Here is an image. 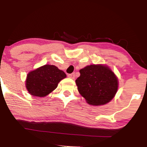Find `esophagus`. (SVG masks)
I'll return each mask as SVG.
<instances>
[{"mask_svg":"<svg viewBox=\"0 0 147 147\" xmlns=\"http://www.w3.org/2000/svg\"><path fill=\"white\" fill-rule=\"evenodd\" d=\"M68 77L69 78H71V79H75V74L74 73H72V74H68Z\"/></svg>","mask_w":147,"mask_h":147,"instance_id":"obj_1","label":"esophagus"}]
</instances>
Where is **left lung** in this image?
<instances>
[{"label":"left lung","instance_id":"8db88e82","mask_svg":"<svg viewBox=\"0 0 147 147\" xmlns=\"http://www.w3.org/2000/svg\"><path fill=\"white\" fill-rule=\"evenodd\" d=\"M76 79L79 93L88 104L104 105L114 97L118 88V80L111 69L106 65H90L79 70Z\"/></svg>","mask_w":147,"mask_h":147}]
</instances>
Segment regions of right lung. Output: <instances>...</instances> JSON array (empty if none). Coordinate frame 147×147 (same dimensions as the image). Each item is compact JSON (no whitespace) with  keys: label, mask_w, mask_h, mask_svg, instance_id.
I'll list each match as a JSON object with an SVG mask.
<instances>
[{"label":"right lung","mask_w":147,"mask_h":147,"mask_svg":"<svg viewBox=\"0 0 147 147\" xmlns=\"http://www.w3.org/2000/svg\"><path fill=\"white\" fill-rule=\"evenodd\" d=\"M65 72L53 65H45L28 73L26 88L30 95L45 97L53 91L61 80L65 78Z\"/></svg>","instance_id":"add662e5"}]
</instances>
